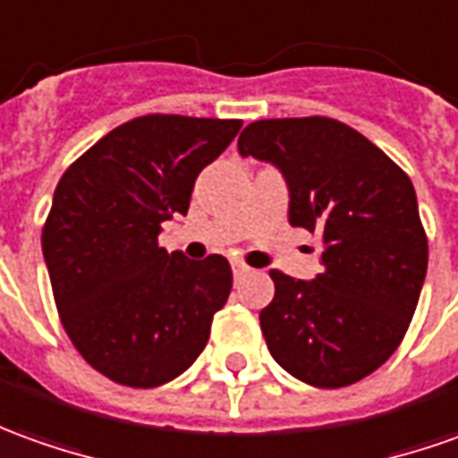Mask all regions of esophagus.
I'll use <instances>...</instances> for the list:
<instances>
[{
    "label": "esophagus",
    "instance_id": "34e87169",
    "mask_svg": "<svg viewBox=\"0 0 458 458\" xmlns=\"http://www.w3.org/2000/svg\"><path fill=\"white\" fill-rule=\"evenodd\" d=\"M232 271H234V279H242V276H247L249 267L247 264H242V261H232Z\"/></svg>",
    "mask_w": 458,
    "mask_h": 458
}]
</instances>
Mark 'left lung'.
Instances as JSON below:
<instances>
[{
	"mask_svg": "<svg viewBox=\"0 0 458 458\" xmlns=\"http://www.w3.org/2000/svg\"><path fill=\"white\" fill-rule=\"evenodd\" d=\"M239 154L274 164L289 224L321 232V274L271 269L261 334L276 364L319 389L356 384L389 359L411 324L428 264L411 179L364 134L329 116L261 119Z\"/></svg>",
	"mask_w": 458,
	"mask_h": 458,
	"instance_id": "left-lung-1",
	"label": "left lung"
}]
</instances>
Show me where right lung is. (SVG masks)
<instances>
[{
  "mask_svg": "<svg viewBox=\"0 0 458 458\" xmlns=\"http://www.w3.org/2000/svg\"><path fill=\"white\" fill-rule=\"evenodd\" d=\"M239 119L137 116L66 169L42 229L59 319L106 379L151 389L187 371L232 292L229 261L159 247L187 214L199 172L239 134Z\"/></svg>",
  "mask_w": 458,
  "mask_h": 458,
  "instance_id": "obj_1",
  "label": "right lung"
}]
</instances>
